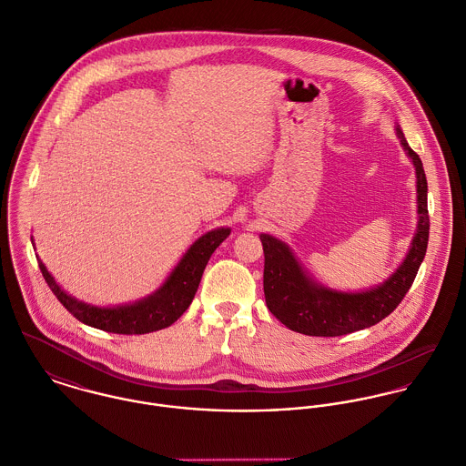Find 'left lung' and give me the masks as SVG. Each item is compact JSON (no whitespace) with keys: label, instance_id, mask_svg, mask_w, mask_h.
Returning a JSON list of instances; mask_svg holds the SVG:
<instances>
[{"label":"left lung","instance_id":"8db88e82","mask_svg":"<svg viewBox=\"0 0 466 466\" xmlns=\"http://www.w3.org/2000/svg\"><path fill=\"white\" fill-rule=\"evenodd\" d=\"M396 135L416 167L420 221L405 261L383 284L360 293H344L317 286L304 274L288 245L268 234H261L267 306L291 331L309 337H340L374 326L396 309L416 279L427 252L431 228L427 178L420 157L410 149L400 127H396Z\"/></svg>","mask_w":466,"mask_h":466}]
</instances>
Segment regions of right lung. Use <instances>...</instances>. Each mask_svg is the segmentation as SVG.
Instances as JSON below:
<instances>
[{"mask_svg":"<svg viewBox=\"0 0 466 466\" xmlns=\"http://www.w3.org/2000/svg\"><path fill=\"white\" fill-rule=\"evenodd\" d=\"M230 228H218L201 236L188 250L164 286L144 300L116 308H96L85 304L59 288V284L48 274L46 267L39 261L41 274L59 299V302L81 322L118 335H144L164 329L177 322L199 286L203 270L212 252L227 239Z\"/></svg>","mask_w":466,"mask_h":466,"instance_id":"right-lung-1","label":"right lung"}]
</instances>
